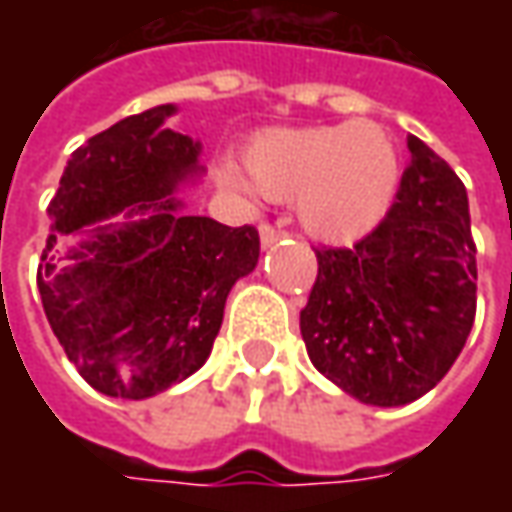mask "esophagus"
I'll use <instances>...</instances> for the list:
<instances>
[{
    "instance_id": "34e87169",
    "label": "esophagus",
    "mask_w": 512,
    "mask_h": 512,
    "mask_svg": "<svg viewBox=\"0 0 512 512\" xmlns=\"http://www.w3.org/2000/svg\"><path fill=\"white\" fill-rule=\"evenodd\" d=\"M285 236H287V233L276 230V227H270V225L259 227V239H262V247H273L276 242H282Z\"/></svg>"
}]
</instances>
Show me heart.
I'll use <instances>...</instances> for the list:
<instances>
[{"label": "heart", "instance_id": "obj_1", "mask_svg": "<svg viewBox=\"0 0 512 512\" xmlns=\"http://www.w3.org/2000/svg\"><path fill=\"white\" fill-rule=\"evenodd\" d=\"M242 162L262 196L293 202L307 236L336 247L382 225L402 182V153L387 128L370 119L267 128L247 142ZM219 185L247 190L236 170H222Z\"/></svg>", "mask_w": 512, "mask_h": 512}]
</instances>
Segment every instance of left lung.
Wrapping results in <instances>:
<instances>
[{
  "label": "left lung",
  "mask_w": 512,
  "mask_h": 512,
  "mask_svg": "<svg viewBox=\"0 0 512 512\" xmlns=\"http://www.w3.org/2000/svg\"><path fill=\"white\" fill-rule=\"evenodd\" d=\"M407 150L382 225L350 250H316L319 276L299 316L313 367L373 407L430 393L476 319L467 190L419 136H407Z\"/></svg>",
  "instance_id": "1"
}]
</instances>
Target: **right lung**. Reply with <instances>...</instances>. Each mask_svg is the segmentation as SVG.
Masks as SVG:
<instances>
[{"label":"right lung","instance_id":"add662e5","mask_svg":"<svg viewBox=\"0 0 512 512\" xmlns=\"http://www.w3.org/2000/svg\"><path fill=\"white\" fill-rule=\"evenodd\" d=\"M156 105L73 150L50 199L39 293L82 379L113 399H150L207 362L230 287L259 262L256 227L185 213L202 142Z\"/></svg>","mask_w":512,"mask_h":512}]
</instances>
